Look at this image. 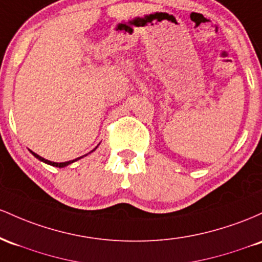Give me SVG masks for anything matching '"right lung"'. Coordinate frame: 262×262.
<instances>
[{"label":"right lung","instance_id":"add662e5","mask_svg":"<svg viewBox=\"0 0 262 262\" xmlns=\"http://www.w3.org/2000/svg\"><path fill=\"white\" fill-rule=\"evenodd\" d=\"M98 148V146L95 147V148L93 149V151H95V149ZM92 151V152H93ZM31 154L34 156V157L36 158H38V160L39 161H42V162H44V163H47V164H51V166H54V167H59V168H61V167H66V166H68V164H70V163H73V162H75V161H78V160H80V158H83L84 156H81V157H78V158H75V160H73V161H68V162H60V163H58V162H52V161H48V160H46V158H43V157H40L39 155H37V154H34V152H32L31 151ZM86 156V155H85Z\"/></svg>","mask_w":262,"mask_h":262}]
</instances>
